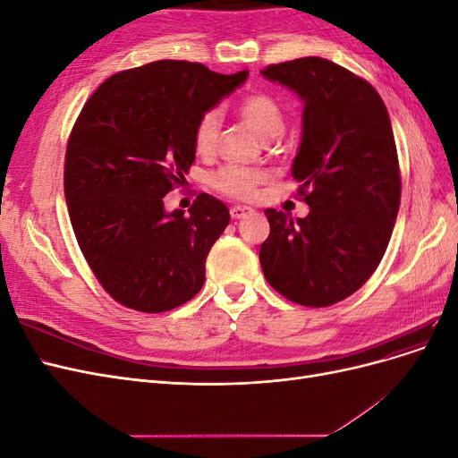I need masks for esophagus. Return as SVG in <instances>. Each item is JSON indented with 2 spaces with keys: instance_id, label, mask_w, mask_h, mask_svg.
<instances>
[{
  "instance_id": "1",
  "label": "esophagus",
  "mask_w": 458,
  "mask_h": 458,
  "mask_svg": "<svg viewBox=\"0 0 458 458\" xmlns=\"http://www.w3.org/2000/svg\"><path fill=\"white\" fill-rule=\"evenodd\" d=\"M254 210L250 206H233L231 208V217L233 219H241V217H246V216H250Z\"/></svg>"
}]
</instances>
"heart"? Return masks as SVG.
I'll return each instance as SVG.
<instances>
[{
	"mask_svg": "<svg viewBox=\"0 0 458 458\" xmlns=\"http://www.w3.org/2000/svg\"><path fill=\"white\" fill-rule=\"evenodd\" d=\"M239 116L263 140H275L284 131V110L279 101L267 93H250L239 103ZM219 113L206 110L195 128V148L199 155H210L216 148L219 135ZM267 179L261 170L242 168V165H224L212 175V185L233 199H252L258 185Z\"/></svg>",
	"mask_w": 458,
	"mask_h": 458,
	"instance_id": "obj_1",
	"label": "heart"
}]
</instances>
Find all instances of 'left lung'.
Listing matches in <instances>:
<instances>
[{
    "label": "left lung",
    "instance_id": "1",
    "mask_svg": "<svg viewBox=\"0 0 458 458\" xmlns=\"http://www.w3.org/2000/svg\"><path fill=\"white\" fill-rule=\"evenodd\" d=\"M261 76L303 101L293 177L310 214L267 208L259 263L276 293L327 308L369 281L390 242L401 200L392 122L377 89L332 61L303 57Z\"/></svg>",
    "mask_w": 458,
    "mask_h": 458
}]
</instances>
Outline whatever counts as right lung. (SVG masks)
I'll return each instance as SVG.
<instances>
[{
    "label": "right lung",
    "mask_w": 458,
    "mask_h": 458,
    "mask_svg": "<svg viewBox=\"0 0 458 458\" xmlns=\"http://www.w3.org/2000/svg\"><path fill=\"white\" fill-rule=\"evenodd\" d=\"M246 78L155 61L110 76L81 108L64 162L68 216L97 281L122 306L162 313L202 288L227 206L200 192L185 216L165 212L164 197L195 162L199 118Z\"/></svg>",
    "instance_id": "add662e5"
}]
</instances>
